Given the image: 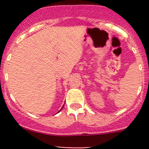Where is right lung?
<instances>
[{"mask_svg":"<svg viewBox=\"0 0 149 149\" xmlns=\"http://www.w3.org/2000/svg\"><path fill=\"white\" fill-rule=\"evenodd\" d=\"M63 107H64V105H63V107H62V108H61V109H60V110H59V111H58V112H60V111H61V109H63Z\"/></svg>","mask_w":149,"mask_h":149,"instance_id":"obj_1","label":"right lung"}]
</instances>
